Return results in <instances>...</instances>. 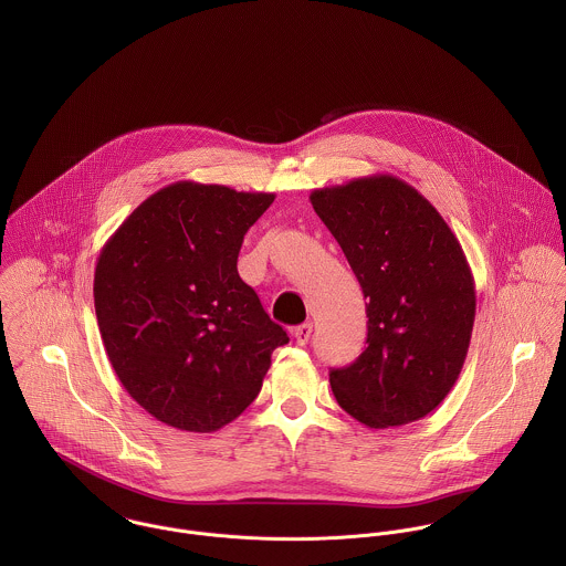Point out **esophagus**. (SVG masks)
Listing matches in <instances>:
<instances>
[{"mask_svg":"<svg viewBox=\"0 0 566 566\" xmlns=\"http://www.w3.org/2000/svg\"><path fill=\"white\" fill-rule=\"evenodd\" d=\"M312 331H314V324L312 323H305L301 324V326H296V328H294V339H296V344L305 346V344L310 342V337H312Z\"/></svg>","mask_w":566,"mask_h":566,"instance_id":"esophagus-1","label":"esophagus"}]
</instances>
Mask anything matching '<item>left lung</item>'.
<instances>
[{
    "instance_id": "8db88e82",
    "label": "left lung",
    "mask_w": 566,
    "mask_h": 566,
    "mask_svg": "<svg viewBox=\"0 0 566 566\" xmlns=\"http://www.w3.org/2000/svg\"><path fill=\"white\" fill-rule=\"evenodd\" d=\"M310 200L368 301L366 350L328 373L335 401L370 429L420 420L455 386L473 335L478 298L462 245L390 174L314 189Z\"/></svg>"
}]
</instances>
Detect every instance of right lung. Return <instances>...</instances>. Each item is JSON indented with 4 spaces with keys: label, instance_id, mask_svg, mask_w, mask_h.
Masks as SVG:
<instances>
[{
    "label": "right lung",
    "instance_id": "obj_1",
    "mask_svg": "<svg viewBox=\"0 0 566 566\" xmlns=\"http://www.w3.org/2000/svg\"><path fill=\"white\" fill-rule=\"evenodd\" d=\"M274 193L178 180L144 200L104 243L95 316L126 392L169 427L211 433L261 390L287 344L238 272L243 235Z\"/></svg>",
    "mask_w": 566,
    "mask_h": 566
}]
</instances>
